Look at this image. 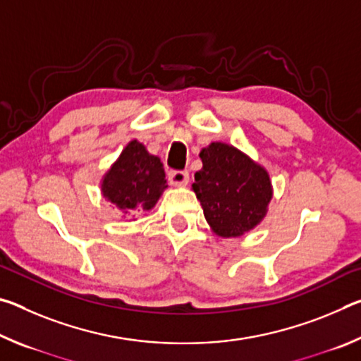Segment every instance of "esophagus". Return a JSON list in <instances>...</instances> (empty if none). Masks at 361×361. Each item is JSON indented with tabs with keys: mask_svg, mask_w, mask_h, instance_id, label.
Returning a JSON list of instances; mask_svg holds the SVG:
<instances>
[{
	"mask_svg": "<svg viewBox=\"0 0 361 361\" xmlns=\"http://www.w3.org/2000/svg\"><path fill=\"white\" fill-rule=\"evenodd\" d=\"M169 180L173 186H186L189 183V173L186 170H173L169 173Z\"/></svg>",
	"mask_w": 361,
	"mask_h": 361,
	"instance_id": "1",
	"label": "esophagus"
}]
</instances>
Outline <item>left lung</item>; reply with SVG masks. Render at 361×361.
Returning a JSON list of instances; mask_svg holds the SVG:
<instances>
[{
    "label": "left lung",
    "instance_id": "8db88e82",
    "mask_svg": "<svg viewBox=\"0 0 361 361\" xmlns=\"http://www.w3.org/2000/svg\"><path fill=\"white\" fill-rule=\"evenodd\" d=\"M199 156L202 169L194 173L192 191L212 231L229 239L255 229L272 199L267 170L235 146L221 142L210 143Z\"/></svg>",
    "mask_w": 361,
    "mask_h": 361
}]
</instances>
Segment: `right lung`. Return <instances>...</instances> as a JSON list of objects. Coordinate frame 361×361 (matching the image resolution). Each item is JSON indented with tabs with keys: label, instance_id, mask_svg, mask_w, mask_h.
Returning a JSON list of instances; mask_svg holds the SVG:
<instances>
[{
	"label": "right lung",
	"instance_id": "add662e5",
	"mask_svg": "<svg viewBox=\"0 0 361 361\" xmlns=\"http://www.w3.org/2000/svg\"><path fill=\"white\" fill-rule=\"evenodd\" d=\"M103 197L124 215L151 210L167 189L161 159L152 156L138 140H132L100 181Z\"/></svg>",
	"mask_w": 361,
	"mask_h": 361
}]
</instances>
